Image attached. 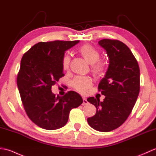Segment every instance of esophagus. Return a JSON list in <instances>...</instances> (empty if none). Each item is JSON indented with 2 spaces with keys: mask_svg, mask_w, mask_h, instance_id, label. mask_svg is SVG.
I'll list each match as a JSON object with an SVG mask.
<instances>
[{
  "mask_svg": "<svg viewBox=\"0 0 156 156\" xmlns=\"http://www.w3.org/2000/svg\"><path fill=\"white\" fill-rule=\"evenodd\" d=\"M82 99H83V103H82V105H86L87 104H88V101L87 98L85 97H82Z\"/></svg>",
  "mask_w": 156,
  "mask_h": 156,
  "instance_id": "34e87169",
  "label": "esophagus"
}]
</instances>
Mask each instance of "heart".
Returning <instances> with one entry per match:
<instances>
[{"label": "heart", "instance_id": "heart-1", "mask_svg": "<svg viewBox=\"0 0 156 156\" xmlns=\"http://www.w3.org/2000/svg\"><path fill=\"white\" fill-rule=\"evenodd\" d=\"M79 52L89 64H92V71L95 76H101L104 74L106 69L105 62L99 61L100 53L92 45L86 44L81 46ZM70 59L68 55H65L62 59V67L64 69H68ZM73 87L78 91L84 92L92 85V80L87 76H78L72 82Z\"/></svg>", "mask_w": 156, "mask_h": 156}]
</instances>
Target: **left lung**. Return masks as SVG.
<instances>
[{"label": "left lung", "instance_id": "8db88e82", "mask_svg": "<svg viewBox=\"0 0 156 156\" xmlns=\"http://www.w3.org/2000/svg\"><path fill=\"white\" fill-rule=\"evenodd\" d=\"M98 44L106 50L109 62L98 84L105 98L102 102L92 97L87 98L97 108L87 121L95 130L108 132L120 127L132 111L140 92V71L133 54L122 42L104 39Z\"/></svg>", "mask_w": 156, "mask_h": 156}]
</instances>
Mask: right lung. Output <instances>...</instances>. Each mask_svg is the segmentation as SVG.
I'll return each mask as SVG.
<instances>
[{
    "label": "right lung",
    "mask_w": 156,
    "mask_h": 156,
    "mask_svg": "<svg viewBox=\"0 0 156 156\" xmlns=\"http://www.w3.org/2000/svg\"><path fill=\"white\" fill-rule=\"evenodd\" d=\"M79 41L39 42L23 56L16 83L26 113L39 127L55 130L64 127L71 109L83 102L74 91L63 97L51 92L52 86L64 76L62 59L66 51Z\"/></svg>",
    "instance_id": "add662e5"
}]
</instances>
